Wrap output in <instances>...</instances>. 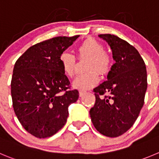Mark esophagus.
Masks as SVG:
<instances>
[{
	"instance_id": "esophagus-1",
	"label": "esophagus",
	"mask_w": 159,
	"mask_h": 159,
	"mask_svg": "<svg viewBox=\"0 0 159 159\" xmlns=\"http://www.w3.org/2000/svg\"><path fill=\"white\" fill-rule=\"evenodd\" d=\"M87 93V92L84 90H80V97H84Z\"/></svg>"
}]
</instances>
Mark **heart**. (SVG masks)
I'll list each match as a JSON object with an SVG mask.
<instances>
[{
    "instance_id": "obj_1",
    "label": "heart",
    "mask_w": 159,
    "mask_h": 159,
    "mask_svg": "<svg viewBox=\"0 0 159 159\" xmlns=\"http://www.w3.org/2000/svg\"><path fill=\"white\" fill-rule=\"evenodd\" d=\"M79 58H89L84 74L79 75L74 80L72 85L79 90H88L99 82V74L104 75L108 73L111 67V56L105 51L103 44L93 38L83 41L76 48ZM59 64L65 75L72 77L76 67V59L71 53L64 51L59 56Z\"/></svg>"
}]
</instances>
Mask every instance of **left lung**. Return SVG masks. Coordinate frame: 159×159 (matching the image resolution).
Instances as JSON below:
<instances>
[{"label":"left lung","instance_id":"8db88e82","mask_svg":"<svg viewBox=\"0 0 159 159\" xmlns=\"http://www.w3.org/2000/svg\"><path fill=\"white\" fill-rule=\"evenodd\" d=\"M112 51L116 63L108 80L93 89L94 106L90 115L94 127L106 137L126 133L137 120L144 103L147 70L138 51L126 40L111 34H100Z\"/></svg>","mask_w":159,"mask_h":159}]
</instances>
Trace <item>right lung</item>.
Wrapping results in <instances>:
<instances>
[{
    "label": "right lung",
    "instance_id": "1",
    "mask_svg": "<svg viewBox=\"0 0 159 159\" xmlns=\"http://www.w3.org/2000/svg\"><path fill=\"white\" fill-rule=\"evenodd\" d=\"M80 37H56L30 47L15 64L11 93L15 113L24 129L37 138L55 134L67 120L77 90L59 64V56Z\"/></svg>",
    "mask_w": 159,
    "mask_h": 159
}]
</instances>
